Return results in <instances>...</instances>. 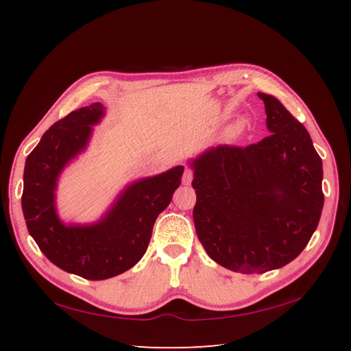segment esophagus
<instances>
[{"instance_id": "34e87169", "label": "esophagus", "mask_w": 351, "mask_h": 351, "mask_svg": "<svg viewBox=\"0 0 351 351\" xmlns=\"http://www.w3.org/2000/svg\"><path fill=\"white\" fill-rule=\"evenodd\" d=\"M193 178H195V171H193V170L189 169V167H185L184 175H182V182L189 185V184L193 181Z\"/></svg>"}]
</instances>
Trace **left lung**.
Masks as SVG:
<instances>
[{"label": "left lung", "instance_id": "left-lung-1", "mask_svg": "<svg viewBox=\"0 0 351 351\" xmlns=\"http://www.w3.org/2000/svg\"><path fill=\"white\" fill-rule=\"evenodd\" d=\"M270 136L249 146L220 145L191 162L196 232L215 263L243 274L289 264L322 217L323 161L306 128L271 95Z\"/></svg>", "mask_w": 351, "mask_h": 351}]
</instances>
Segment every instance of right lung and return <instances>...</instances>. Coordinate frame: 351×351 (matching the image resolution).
Here are the masks:
<instances>
[{"label": "right lung", "instance_id": "add662e5", "mask_svg": "<svg viewBox=\"0 0 351 351\" xmlns=\"http://www.w3.org/2000/svg\"><path fill=\"white\" fill-rule=\"evenodd\" d=\"M104 116L101 102L72 111L43 134L27 156L22 211L29 235L62 270L104 280L136 265L151 241L154 223L181 185L184 166L130 185L106 217L88 226H64L54 206L57 178L86 147L92 125Z\"/></svg>", "mask_w": 351, "mask_h": 351}]
</instances>
